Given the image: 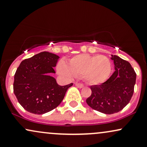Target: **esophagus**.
I'll list each match as a JSON object with an SVG mask.
<instances>
[{
  "label": "esophagus",
  "mask_w": 147,
  "mask_h": 147,
  "mask_svg": "<svg viewBox=\"0 0 147 147\" xmlns=\"http://www.w3.org/2000/svg\"><path fill=\"white\" fill-rule=\"evenodd\" d=\"M76 86H78V87L81 88H83L84 87V84H81V83H76Z\"/></svg>",
  "instance_id": "34e87169"
}]
</instances>
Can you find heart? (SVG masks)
I'll use <instances>...</instances> for the list:
<instances>
[{"mask_svg":"<svg viewBox=\"0 0 147 147\" xmlns=\"http://www.w3.org/2000/svg\"><path fill=\"white\" fill-rule=\"evenodd\" d=\"M110 59L104 55L78 54L69 59L68 63L60 61L57 64L58 72L66 78L82 76L90 84H99L107 80L111 73Z\"/></svg>","mask_w":147,"mask_h":147,"instance_id":"obj_1","label":"heart"}]
</instances>
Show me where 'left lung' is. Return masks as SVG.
Returning <instances> with one entry per match:
<instances>
[{
	"label": "left lung",
	"instance_id": "obj_1",
	"mask_svg": "<svg viewBox=\"0 0 147 147\" xmlns=\"http://www.w3.org/2000/svg\"><path fill=\"white\" fill-rule=\"evenodd\" d=\"M115 71L108 80L100 85L90 86L91 95L86 99L90 108L106 115L123 109L133 95L136 74L129 62L111 55Z\"/></svg>",
	"mask_w": 147,
	"mask_h": 147
}]
</instances>
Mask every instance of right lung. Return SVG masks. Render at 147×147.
<instances>
[{
	"label": "right lung",
	"instance_id": "obj_1",
	"mask_svg": "<svg viewBox=\"0 0 147 147\" xmlns=\"http://www.w3.org/2000/svg\"><path fill=\"white\" fill-rule=\"evenodd\" d=\"M59 56L42 52L22 61L14 75L13 92L26 111L43 115L61 104L73 83L60 86L51 76Z\"/></svg>",
	"mask_w": 147,
	"mask_h": 147
}]
</instances>
